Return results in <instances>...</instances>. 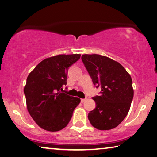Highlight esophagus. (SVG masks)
I'll list each match as a JSON object with an SVG mask.
<instances>
[{
    "label": "esophagus",
    "mask_w": 157,
    "mask_h": 157,
    "mask_svg": "<svg viewBox=\"0 0 157 157\" xmlns=\"http://www.w3.org/2000/svg\"><path fill=\"white\" fill-rule=\"evenodd\" d=\"M86 101V99H81V102L82 103L85 102Z\"/></svg>",
    "instance_id": "1"
}]
</instances>
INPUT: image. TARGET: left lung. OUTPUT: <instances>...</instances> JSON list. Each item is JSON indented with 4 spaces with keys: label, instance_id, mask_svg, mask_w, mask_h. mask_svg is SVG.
<instances>
[{
    "label": "left lung",
    "instance_id": "left-lung-1",
    "mask_svg": "<svg viewBox=\"0 0 157 157\" xmlns=\"http://www.w3.org/2000/svg\"><path fill=\"white\" fill-rule=\"evenodd\" d=\"M86 68L101 95L93 98L96 107L89 112L91 125L101 131L113 129L123 121L129 112L133 98L130 74L119 62L103 55H83Z\"/></svg>",
    "mask_w": 157,
    "mask_h": 157
}]
</instances>
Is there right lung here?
Here are the masks:
<instances>
[{
    "label": "right lung",
    "instance_id": "1",
    "mask_svg": "<svg viewBox=\"0 0 157 157\" xmlns=\"http://www.w3.org/2000/svg\"><path fill=\"white\" fill-rule=\"evenodd\" d=\"M80 54L58 55L43 59L26 78L24 88L26 108L38 126L55 132L67 126L81 102L60 89L67 84L69 67L80 59Z\"/></svg>",
    "mask_w": 157,
    "mask_h": 157
}]
</instances>
